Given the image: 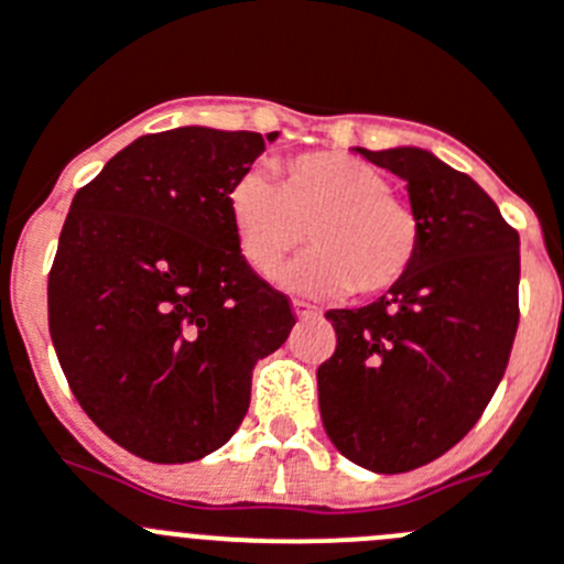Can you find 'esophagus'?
Here are the masks:
<instances>
[{
    "instance_id": "esophagus-1",
    "label": "esophagus",
    "mask_w": 564,
    "mask_h": 564,
    "mask_svg": "<svg viewBox=\"0 0 564 564\" xmlns=\"http://www.w3.org/2000/svg\"><path fill=\"white\" fill-rule=\"evenodd\" d=\"M293 313H296L299 318H310V316H318V307L307 302H293Z\"/></svg>"
}]
</instances>
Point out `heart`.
Masks as SVG:
<instances>
[{
	"instance_id": "1",
	"label": "heart",
	"mask_w": 564,
	"mask_h": 564,
	"mask_svg": "<svg viewBox=\"0 0 564 564\" xmlns=\"http://www.w3.org/2000/svg\"><path fill=\"white\" fill-rule=\"evenodd\" d=\"M229 218L248 265L273 276L307 240L318 251L282 276L291 291L375 296L420 254V220L391 195L383 173L335 151L296 156L279 184L251 167L229 187Z\"/></svg>"
}]
</instances>
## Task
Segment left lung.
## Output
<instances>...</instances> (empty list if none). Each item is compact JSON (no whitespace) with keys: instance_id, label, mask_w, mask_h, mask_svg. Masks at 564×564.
Wrapping results in <instances>:
<instances>
[{"instance_id":"1","label":"left lung","mask_w":564,"mask_h":564,"mask_svg":"<svg viewBox=\"0 0 564 564\" xmlns=\"http://www.w3.org/2000/svg\"><path fill=\"white\" fill-rule=\"evenodd\" d=\"M355 151L405 181L420 254L377 302L327 310L338 344L318 366V408L340 456L394 475L462 442L503 380L520 322V237L431 151Z\"/></svg>"}]
</instances>
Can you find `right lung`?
<instances>
[{"instance_id": "obj_1", "label": "right lung", "mask_w": 564, "mask_h": 564, "mask_svg": "<svg viewBox=\"0 0 564 564\" xmlns=\"http://www.w3.org/2000/svg\"><path fill=\"white\" fill-rule=\"evenodd\" d=\"M276 137L148 133L72 198L46 285L50 335L83 411L144 462L224 447L251 402L254 364L296 324L229 218V187Z\"/></svg>"}]
</instances>
